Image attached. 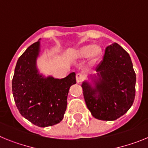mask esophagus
Returning <instances> with one entry per match:
<instances>
[{"label":"esophagus","mask_w":148,"mask_h":148,"mask_svg":"<svg viewBox=\"0 0 148 148\" xmlns=\"http://www.w3.org/2000/svg\"><path fill=\"white\" fill-rule=\"evenodd\" d=\"M84 77H85V76L83 75V74H81V73H78V74H77V75H76L77 83H81L83 79H84Z\"/></svg>","instance_id":"obj_1"}]
</instances>
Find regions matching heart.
Wrapping results in <instances>:
<instances>
[{"mask_svg": "<svg viewBox=\"0 0 148 148\" xmlns=\"http://www.w3.org/2000/svg\"><path fill=\"white\" fill-rule=\"evenodd\" d=\"M102 54V48L97 45H86L76 48L73 51V57L76 60L88 58L92 62H95Z\"/></svg>", "mask_w": 148, "mask_h": 148, "instance_id": "heart-1", "label": "heart"}]
</instances>
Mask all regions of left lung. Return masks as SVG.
Returning a JSON list of instances; mask_svg holds the SVG:
<instances>
[{
	"label": "left lung",
	"mask_w": 148,
	"mask_h": 148,
	"mask_svg": "<svg viewBox=\"0 0 148 148\" xmlns=\"http://www.w3.org/2000/svg\"><path fill=\"white\" fill-rule=\"evenodd\" d=\"M95 87L83 82L85 101L92 115L102 121H114L133 105L136 76L130 56L117 43L108 46L103 60L96 68Z\"/></svg>",
	"instance_id": "left-lung-1"
}]
</instances>
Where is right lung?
I'll list each match as a JSON object with an SVG mask.
<instances>
[{
	"instance_id": "add662e5",
	"label": "right lung",
	"mask_w": 148,
	"mask_h": 148,
	"mask_svg": "<svg viewBox=\"0 0 148 148\" xmlns=\"http://www.w3.org/2000/svg\"><path fill=\"white\" fill-rule=\"evenodd\" d=\"M39 41L29 46L18 60L12 82L14 100L21 115L33 124L45 127L63 119L70 87L76 83V74L63 79L45 77L38 74L36 59Z\"/></svg>"
}]
</instances>
